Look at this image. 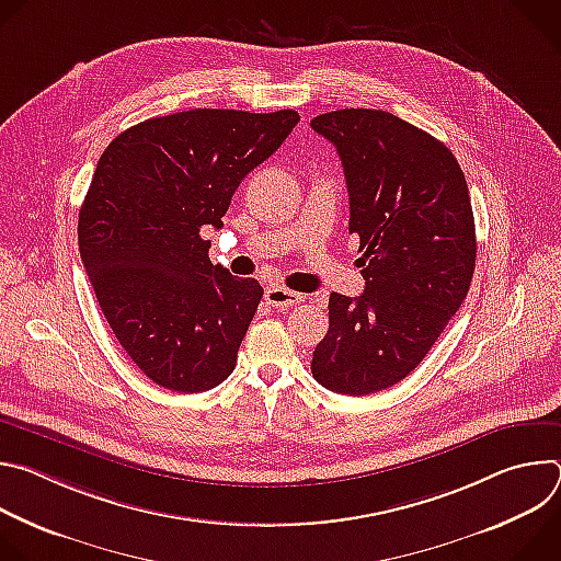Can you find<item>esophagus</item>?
<instances>
[{"label": "esophagus", "instance_id": "esophagus-1", "mask_svg": "<svg viewBox=\"0 0 561 561\" xmlns=\"http://www.w3.org/2000/svg\"><path fill=\"white\" fill-rule=\"evenodd\" d=\"M266 299L268 304H273L275 308H282V310H288L297 304L304 301V295L301 293H295V290H288L284 286H268L266 288Z\"/></svg>", "mask_w": 561, "mask_h": 561}]
</instances>
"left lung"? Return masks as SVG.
Wrapping results in <instances>:
<instances>
[{"label":"left lung","mask_w":561,"mask_h":561,"mask_svg":"<svg viewBox=\"0 0 561 561\" xmlns=\"http://www.w3.org/2000/svg\"><path fill=\"white\" fill-rule=\"evenodd\" d=\"M310 126L340 152L366 279L359 297L331 293L310 370L329 390L370 394L411 375L466 299L477 255L468 186L439 139L392 113L344 108Z\"/></svg>","instance_id":"1"}]
</instances>
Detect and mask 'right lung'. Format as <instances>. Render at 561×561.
Instances as JSON below:
<instances>
[{"label":"right lung","mask_w":561,"mask_h":561,"mask_svg":"<svg viewBox=\"0 0 561 561\" xmlns=\"http://www.w3.org/2000/svg\"><path fill=\"white\" fill-rule=\"evenodd\" d=\"M295 111L193 108L119 133L79 210V255L117 342L178 392L210 390L237 364L264 288L208 260L206 228L290 135Z\"/></svg>","instance_id":"obj_1"}]
</instances>
